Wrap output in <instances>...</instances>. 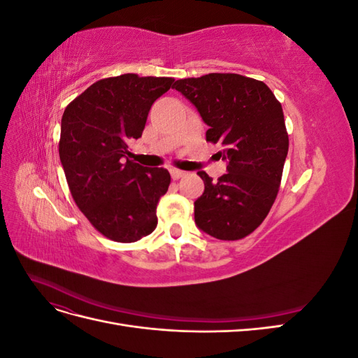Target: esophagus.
<instances>
[{
    "label": "esophagus",
    "instance_id": "obj_1",
    "mask_svg": "<svg viewBox=\"0 0 358 358\" xmlns=\"http://www.w3.org/2000/svg\"><path fill=\"white\" fill-rule=\"evenodd\" d=\"M170 175H171V178L175 179V180H178V179H180V178H183L187 175L185 171H182V170H178V169H171L170 170Z\"/></svg>",
    "mask_w": 358,
    "mask_h": 358
}]
</instances>
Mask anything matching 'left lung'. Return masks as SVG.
I'll return each instance as SVG.
<instances>
[{
    "mask_svg": "<svg viewBox=\"0 0 358 358\" xmlns=\"http://www.w3.org/2000/svg\"><path fill=\"white\" fill-rule=\"evenodd\" d=\"M209 127L206 140L221 143L227 173L213 182L206 171L204 192L194 201L201 231L237 241L264 221L278 196L288 134L282 106L264 82L233 73H210L173 85Z\"/></svg>",
    "mask_w": 358,
    "mask_h": 358,
    "instance_id": "8db88e82",
    "label": "left lung"
}]
</instances>
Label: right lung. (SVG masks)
<instances>
[{
	"label": "right lung",
	"instance_id": "obj_1",
	"mask_svg": "<svg viewBox=\"0 0 358 358\" xmlns=\"http://www.w3.org/2000/svg\"><path fill=\"white\" fill-rule=\"evenodd\" d=\"M175 79L122 74L92 83L64 110L59 159L71 196L103 236L137 242L155 230L170 173L128 159L148 113Z\"/></svg>",
	"mask_w": 358,
	"mask_h": 358
}]
</instances>
